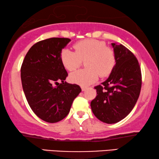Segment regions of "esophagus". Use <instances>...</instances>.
<instances>
[{
	"mask_svg": "<svg viewBox=\"0 0 159 159\" xmlns=\"http://www.w3.org/2000/svg\"><path fill=\"white\" fill-rule=\"evenodd\" d=\"M82 91H85L87 89H88V88H87V87H82Z\"/></svg>",
	"mask_w": 159,
	"mask_h": 159,
	"instance_id": "obj_1",
	"label": "esophagus"
}]
</instances>
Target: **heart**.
<instances>
[{
	"label": "heart",
	"instance_id": "b5f03b06",
	"mask_svg": "<svg viewBox=\"0 0 159 159\" xmlns=\"http://www.w3.org/2000/svg\"><path fill=\"white\" fill-rule=\"evenodd\" d=\"M75 51L64 48L60 53L61 64L66 70L73 71L81 66L85 60L87 68L77 71L70 75L72 82L88 86L102 78L107 77L113 72L116 64L114 50L106 46V42L96 39H85L74 44Z\"/></svg>",
	"mask_w": 159,
	"mask_h": 159
}]
</instances>
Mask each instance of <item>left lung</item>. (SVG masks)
Instances as JSON below:
<instances>
[{
  "label": "left lung",
  "instance_id": "obj_1",
  "mask_svg": "<svg viewBox=\"0 0 159 159\" xmlns=\"http://www.w3.org/2000/svg\"><path fill=\"white\" fill-rule=\"evenodd\" d=\"M112 46L116 66L108 80L95 87L97 95L90 103L95 116L107 124L118 122L131 112L142 85L140 66L135 56L122 45L112 43Z\"/></svg>",
  "mask_w": 159,
  "mask_h": 159
}]
</instances>
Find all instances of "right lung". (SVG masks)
I'll list each match as a JSON object with an SVG mask.
<instances>
[{"instance_id":"right-lung-1","label":"right lung","mask_w":159,"mask_h":159,"mask_svg":"<svg viewBox=\"0 0 159 159\" xmlns=\"http://www.w3.org/2000/svg\"><path fill=\"white\" fill-rule=\"evenodd\" d=\"M70 41L60 38L39 41L30 48L21 66V84L30 108L49 123L64 119L82 90L77 84L64 82L68 74L60 53Z\"/></svg>"}]
</instances>
